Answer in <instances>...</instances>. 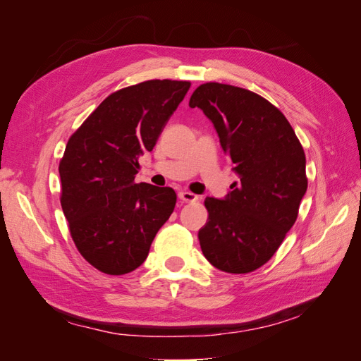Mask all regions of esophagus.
<instances>
[{"mask_svg": "<svg viewBox=\"0 0 361 361\" xmlns=\"http://www.w3.org/2000/svg\"><path fill=\"white\" fill-rule=\"evenodd\" d=\"M178 195H179V199L182 202H185V203H192V202H197L199 200L197 195L190 192V191H179Z\"/></svg>", "mask_w": 361, "mask_h": 361, "instance_id": "1", "label": "esophagus"}]
</instances>
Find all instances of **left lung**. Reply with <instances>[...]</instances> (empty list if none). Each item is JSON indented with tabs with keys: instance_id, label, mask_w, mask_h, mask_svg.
I'll list each match as a JSON object with an SVG mask.
<instances>
[{
	"instance_id": "8db88e82",
	"label": "left lung",
	"mask_w": 361,
	"mask_h": 361,
	"mask_svg": "<svg viewBox=\"0 0 361 361\" xmlns=\"http://www.w3.org/2000/svg\"><path fill=\"white\" fill-rule=\"evenodd\" d=\"M190 106L214 123L239 176L224 200H204L202 251L215 268L247 274L274 256L297 221L307 191L304 149L277 106L241 87L202 84Z\"/></svg>"
}]
</instances>
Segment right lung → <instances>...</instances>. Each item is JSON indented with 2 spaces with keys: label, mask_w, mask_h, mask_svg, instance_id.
<instances>
[{
  "label": "right lung",
  "mask_w": 361,
  "mask_h": 361,
  "mask_svg": "<svg viewBox=\"0 0 361 361\" xmlns=\"http://www.w3.org/2000/svg\"><path fill=\"white\" fill-rule=\"evenodd\" d=\"M190 81L120 89L71 135L60 159V202L81 256L110 276L137 269L176 204L170 187L135 183L138 157L157 145Z\"/></svg>",
  "instance_id": "obj_1"
}]
</instances>
